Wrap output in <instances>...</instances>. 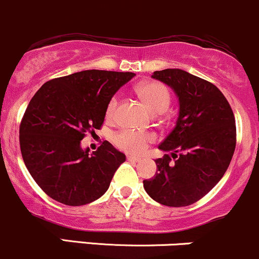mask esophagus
I'll use <instances>...</instances> for the list:
<instances>
[{
  "label": "esophagus",
  "mask_w": 259,
  "mask_h": 259,
  "mask_svg": "<svg viewBox=\"0 0 259 259\" xmlns=\"http://www.w3.org/2000/svg\"><path fill=\"white\" fill-rule=\"evenodd\" d=\"M127 160H130V162L138 163V162H141V158L140 157H135V155H127Z\"/></svg>",
  "instance_id": "34e87169"
}]
</instances>
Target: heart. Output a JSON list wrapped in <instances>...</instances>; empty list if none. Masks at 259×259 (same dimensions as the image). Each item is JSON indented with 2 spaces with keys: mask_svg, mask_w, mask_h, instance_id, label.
I'll list each match as a JSON object with an SVG mask.
<instances>
[{
  "mask_svg": "<svg viewBox=\"0 0 259 259\" xmlns=\"http://www.w3.org/2000/svg\"><path fill=\"white\" fill-rule=\"evenodd\" d=\"M136 93L153 113H164L170 105V91L165 85L157 81L140 84L136 88ZM117 96L111 97L106 107V117L113 118L117 110ZM154 140V136L148 132H133V131H119L113 136V143L119 149L128 153H141L146 149L148 142Z\"/></svg>",
  "mask_w": 259,
  "mask_h": 259,
  "instance_id": "obj_1",
  "label": "heart"
}]
</instances>
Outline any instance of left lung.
I'll use <instances>...</instances> for the list:
<instances>
[{"instance_id": "obj_1", "label": "left lung", "mask_w": 259, "mask_h": 259, "mask_svg": "<svg viewBox=\"0 0 259 259\" xmlns=\"http://www.w3.org/2000/svg\"><path fill=\"white\" fill-rule=\"evenodd\" d=\"M179 99V116L159 149L158 173L143 180L144 190L165 206L182 207L204 197L226 173L236 148L232 108L215 85L182 69L154 71Z\"/></svg>"}]
</instances>
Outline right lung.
<instances>
[{
  "instance_id": "obj_1",
  "label": "right lung",
  "mask_w": 259,
  "mask_h": 259,
  "mask_svg": "<svg viewBox=\"0 0 259 259\" xmlns=\"http://www.w3.org/2000/svg\"><path fill=\"white\" fill-rule=\"evenodd\" d=\"M135 75L79 71L49 80L32 97L19 126L21 153L34 182L55 201L80 206L107 191L126 155L107 141L89 154L80 142L101 128L110 99Z\"/></svg>"
}]
</instances>
